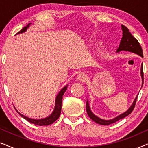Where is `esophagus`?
Returning a JSON list of instances; mask_svg holds the SVG:
<instances>
[{"instance_id": "34e87169", "label": "esophagus", "mask_w": 148, "mask_h": 148, "mask_svg": "<svg viewBox=\"0 0 148 148\" xmlns=\"http://www.w3.org/2000/svg\"><path fill=\"white\" fill-rule=\"evenodd\" d=\"M77 79L79 82H86L87 79V76L86 74L84 73H80L79 74L77 77Z\"/></svg>"}]
</instances>
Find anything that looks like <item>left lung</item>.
<instances>
[{
	"label": "left lung",
	"mask_w": 148,
	"mask_h": 148,
	"mask_svg": "<svg viewBox=\"0 0 148 148\" xmlns=\"http://www.w3.org/2000/svg\"><path fill=\"white\" fill-rule=\"evenodd\" d=\"M121 27H122V30H123V37H122V39L121 40L120 45H119L118 49L116 50V52H119L121 51H128V52H133V53L138 54V55H139L143 58V51H142V48H141L140 46V44H139V42L137 41L134 37H133L132 34H131L130 33V32H129V30L127 29L125 25H121ZM141 79H142V86H143V62L141 63ZM137 97H138V94H137L136 98H135L134 101H133V104H131L130 108H129L126 112H125L124 113H123V114L119 115L118 116L115 117L114 119H110V120H104V119H102L96 116V115H95L94 113L91 111L90 108V104H89V102L88 100H87V103H86L87 113H88L89 117H90L92 121H94V122L98 123V124H100L102 125H109L110 124H112V123H114L115 122H116V121L120 120V119L125 118V117L128 116L129 114H130L135 108Z\"/></svg>",
	"instance_id": "left-lung-1"
}]
</instances>
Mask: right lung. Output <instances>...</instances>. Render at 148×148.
<instances>
[{"label": "right lung", "instance_id": "1", "mask_svg": "<svg viewBox=\"0 0 148 148\" xmlns=\"http://www.w3.org/2000/svg\"><path fill=\"white\" fill-rule=\"evenodd\" d=\"M30 24L31 23H29L27 26L24 27L23 29H22L21 30H20L18 33H17V34H21V33H23V32H25L26 30L27 29V28L29 27ZM66 89H67V85H66V86H64V88L60 91V92L58 93V95L56 97L55 107H54L53 112H52V113L50 115V116H48V117H46V118L42 119H31V118H29V117L24 116V115H23V114H20V113L18 112L16 109L15 110L20 115H21L22 117H23V119H25V120L29 121V123H33V124H34V125H39V126H44V125H51L54 122H55V121L58 119V117L60 116V112H61V108H62V97H63V95L64 94V92H66Z\"/></svg>", "mask_w": 148, "mask_h": 148}]
</instances>
